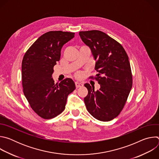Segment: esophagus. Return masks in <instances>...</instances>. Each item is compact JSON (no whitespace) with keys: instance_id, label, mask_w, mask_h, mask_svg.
<instances>
[{"instance_id":"esophagus-1","label":"esophagus","mask_w":159,"mask_h":159,"mask_svg":"<svg viewBox=\"0 0 159 159\" xmlns=\"http://www.w3.org/2000/svg\"><path fill=\"white\" fill-rule=\"evenodd\" d=\"M75 86H76V87H77V88H78V87H80L83 86V84H82V83H81V82H75Z\"/></svg>"}]
</instances>
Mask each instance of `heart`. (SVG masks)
I'll use <instances>...</instances> for the list:
<instances>
[{"label": "heart", "mask_w": 159, "mask_h": 159, "mask_svg": "<svg viewBox=\"0 0 159 159\" xmlns=\"http://www.w3.org/2000/svg\"><path fill=\"white\" fill-rule=\"evenodd\" d=\"M76 76H77V77H81L82 76V72H77V73L76 74Z\"/></svg>", "instance_id": "1"}]
</instances>
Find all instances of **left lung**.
<instances>
[{"label":"left lung","instance_id":"8db88e82","mask_svg":"<svg viewBox=\"0 0 159 159\" xmlns=\"http://www.w3.org/2000/svg\"><path fill=\"white\" fill-rule=\"evenodd\" d=\"M82 41L91 50L96 60L94 79L99 90L89 84L84 86L88 94L84 102L96 119L109 121L117 117L123 109L132 87V74L128 55L122 45L98 30L80 31ZM93 78V77H92Z\"/></svg>","mask_w":159,"mask_h":159}]
</instances>
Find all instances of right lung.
<instances>
[{
	"label": "right lung",
	"mask_w": 159,
	"mask_h": 159,
	"mask_svg": "<svg viewBox=\"0 0 159 159\" xmlns=\"http://www.w3.org/2000/svg\"><path fill=\"white\" fill-rule=\"evenodd\" d=\"M74 33L49 31L41 35L26 52L22 61L23 93L31 107L44 119L61 113L67 97L75 89L72 79L66 78L55 84L53 66L60 60L63 45L74 37Z\"/></svg>",
	"instance_id": "add662e5"
}]
</instances>
